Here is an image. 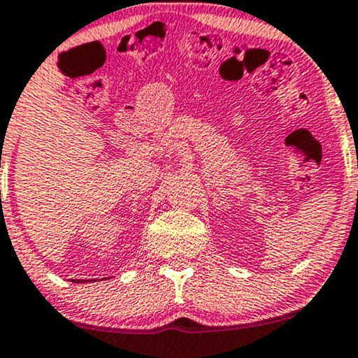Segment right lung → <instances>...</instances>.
<instances>
[{"label":"right lung","instance_id":"right-lung-1","mask_svg":"<svg viewBox=\"0 0 358 358\" xmlns=\"http://www.w3.org/2000/svg\"><path fill=\"white\" fill-rule=\"evenodd\" d=\"M72 282H84V280H72Z\"/></svg>","mask_w":358,"mask_h":358}]
</instances>
